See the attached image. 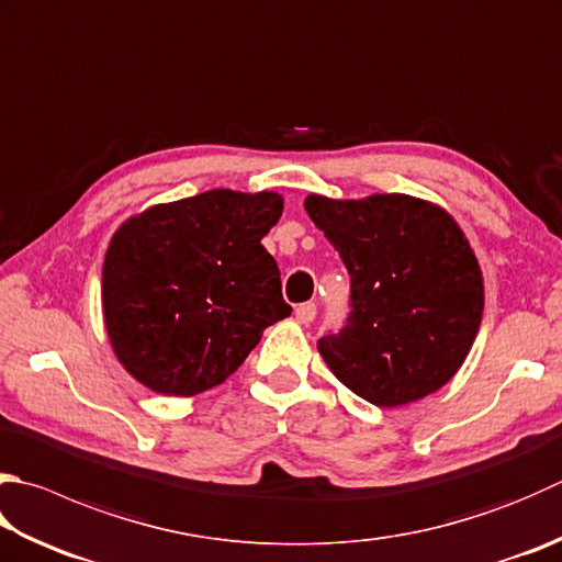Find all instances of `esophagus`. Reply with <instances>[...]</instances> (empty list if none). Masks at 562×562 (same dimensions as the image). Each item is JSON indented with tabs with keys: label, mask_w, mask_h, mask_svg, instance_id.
I'll list each match as a JSON object with an SVG mask.
<instances>
[{
	"label": "esophagus",
	"mask_w": 562,
	"mask_h": 562,
	"mask_svg": "<svg viewBox=\"0 0 562 562\" xmlns=\"http://www.w3.org/2000/svg\"><path fill=\"white\" fill-rule=\"evenodd\" d=\"M317 315V305L315 303H301L299 308H295V321L303 323V325H311Z\"/></svg>",
	"instance_id": "obj_1"
}]
</instances>
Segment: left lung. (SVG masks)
<instances>
[{"mask_svg": "<svg viewBox=\"0 0 562 562\" xmlns=\"http://www.w3.org/2000/svg\"><path fill=\"white\" fill-rule=\"evenodd\" d=\"M349 273V313L317 340L330 372L369 404L394 408L438 391L480 330V263L446 210L391 193L305 198Z\"/></svg>", "mask_w": 562, "mask_h": 562, "instance_id": "8db88e82", "label": "left lung"}]
</instances>
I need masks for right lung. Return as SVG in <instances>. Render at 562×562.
<instances>
[{"label":"right lung","instance_id":"obj_1","mask_svg":"<svg viewBox=\"0 0 562 562\" xmlns=\"http://www.w3.org/2000/svg\"><path fill=\"white\" fill-rule=\"evenodd\" d=\"M277 193L207 190L126 220L102 267V308L114 355L166 396L222 384L263 327L291 315L261 237L277 225Z\"/></svg>","mask_w":562,"mask_h":562}]
</instances>
